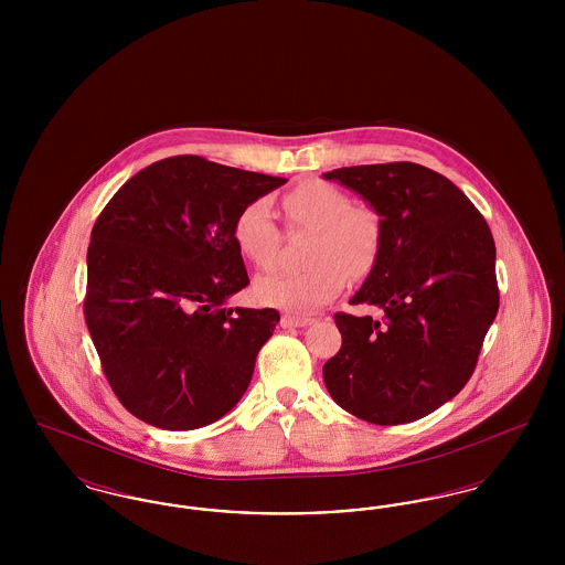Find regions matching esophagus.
<instances>
[{"label": "esophagus", "mask_w": 565, "mask_h": 565, "mask_svg": "<svg viewBox=\"0 0 565 565\" xmlns=\"http://www.w3.org/2000/svg\"><path fill=\"white\" fill-rule=\"evenodd\" d=\"M313 322H316V318L290 316V313H286V316L281 318V326H284V328H305V326H311Z\"/></svg>", "instance_id": "34e87169"}]
</instances>
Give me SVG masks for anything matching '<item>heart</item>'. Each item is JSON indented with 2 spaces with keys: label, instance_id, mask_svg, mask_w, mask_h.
Segmentation results:
<instances>
[{
  "label": "heart",
  "instance_id": "1",
  "mask_svg": "<svg viewBox=\"0 0 565 565\" xmlns=\"http://www.w3.org/2000/svg\"><path fill=\"white\" fill-rule=\"evenodd\" d=\"M286 224L311 231L309 267L277 270L258 279L256 295L270 307L307 313L343 292L348 275L362 279L375 270L383 254V215L371 205L353 203L345 190L328 182H307L281 196ZM233 242L258 269H273L281 249V231L265 199L245 203L233 222Z\"/></svg>",
  "mask_w": 565,
  "mask_h": 565
}]
</instances>
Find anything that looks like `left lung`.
Returning a JSON list of instances; mask_svg holds the SVG:
<instances>
[{"instance_id":"8db88e82","label":"left lung","mask_w":565,"mask_h":565,"mask_svg":"<svg viewBox=\"0 0 565 565\" xmlns=\"http://www.w3.org/2000/svg\"><path fill=\"white\" fill-rule=\"evenodd\" d=\"M362 194L385 224L383 254L351 305L379 318L334 313L341 350L323 383L348 413L376 426L426 417L475 373L500 290L495 243L481 212L451 180L417 162L323 173Z\"/></svg>"}]
</instances>
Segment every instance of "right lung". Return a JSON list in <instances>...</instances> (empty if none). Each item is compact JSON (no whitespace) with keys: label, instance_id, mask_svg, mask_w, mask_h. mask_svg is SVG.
Segmentation results:
<instances>
[{"label":"right lung","instance_id":"add662e5","mask_svg":"<svg viewBox=\"0 0 565 565\" xmlns=\"http://www.w3.org/2000/svg\"><path fill=\"white\" fill-rule=\"evenodd\" d=\"M286 182L180 154L135 173L95 220L84 320L137 419L194 430L242 401L279 313L222 307L249 284L233 222Z\"/></svg>","mask_w":565,"mask_h":565}]
</instances>
